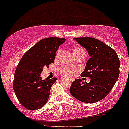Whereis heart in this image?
<instances>
[{
	"label": "heart",
	"mask_w": 129,
	"mask_h": 129,
	"mask_svg": "<svg viewBox=\"0 0 129 129\" xmlns=\"http://www.w3.org/2000/svg\"><path fill=\"white\" fill-rule=\"evenodd\" d=\"M84 50V49H83L82 48H80V47L77 48V49H75V50H74V52L79 51V50ZM61 51H62V49H59L58 50H57V52L56 53V57H58V56H59L60 54V53H61ZM59 72L64 75H67V76H68V77L72 76V72H71V71H70L69 69L67 67H60V68L59 69Z\"/></svg>",
	"instance_id": "heart-1"
}]
</instances>
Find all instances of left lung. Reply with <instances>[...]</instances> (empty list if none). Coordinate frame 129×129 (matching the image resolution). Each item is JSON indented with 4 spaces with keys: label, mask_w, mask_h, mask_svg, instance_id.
<instances>
[{
    "label": "left lung",
    "mask_w": 129,
    "mask_h": 129,
    "mask_svg": "<svg viewBox=\"0 0 129 129\" xmlns=\"http://www.w3.org/2000/svg\"><path fill=\"white\" fill-rule=\"evenodd\" d=\"M75 40L86 49L90 58L82 77L90 78L89 83L76 79L70 87L71 95L79 101L94 103L105 98L111 91L119 76L120 60L115 50L92 37Z\"/></svg>",
    "instance_id": "left-lung-1"
}]
</instances>
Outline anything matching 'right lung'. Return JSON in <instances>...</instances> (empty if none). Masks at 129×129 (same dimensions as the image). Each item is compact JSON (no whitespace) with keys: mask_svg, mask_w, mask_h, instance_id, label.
I'll return each instance as SVG.
<instances>
[{"mask_svg":"<svg viewBox=\"0 0 129 129\" xmlns=\"http://www.w3.org/2000/svg\"><path fill=\"white\" fill-rule=\"evenodd\" d=\"M66 40L49 37L40 40L25 53L18 63L13 89L19 102L28 110H37L47 102L57 78L42 80L40 74L43 67L54 63L57 49Z\"/></svg>","mask_w":129,"mask_h":129,"instance_id":"1","label":"right lung"}]
</instances>
